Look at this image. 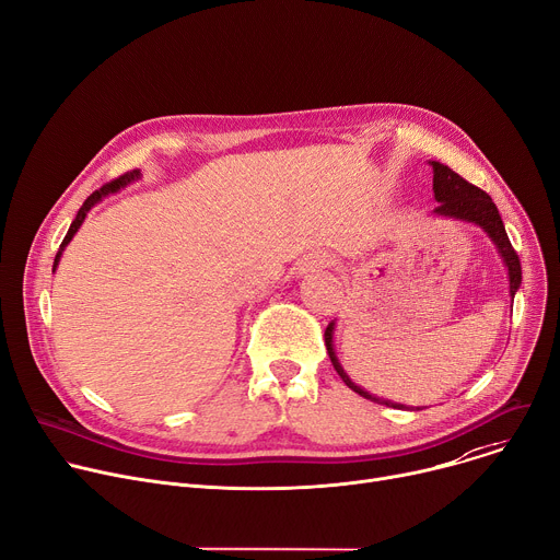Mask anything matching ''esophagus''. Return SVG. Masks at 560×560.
<instances>
[{"label":"esophagus","mask_w":560,"mask_h":560,"mask_svg":"<svg viewBox=\"0 0 560 560\" xmlns=\"http://www.w3.org/2000/svg\"><path fill=\"white\" fill-rule=\"evenodd\" d=\"M328 266H330V257L326 252L311 254V257H306V261H303V270H306V272H315V270H322V268H328Z\"/></svg>","instance_id":"esophagus-1"}]
</instances>
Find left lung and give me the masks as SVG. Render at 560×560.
Here are the masks:
<instances>
[{"label": "left lung", "mask_w": 560, "mask_h": 560, "mask_svg": "<svg viewBox=\"0 0 560 560\" xmlns=\"http://www.w3.org/2000/svg\"><path fill=\"white\" fill-rule=\"evenodd\" d=\"M433 165V194L438 200V208L433 210L438 217H448V219H457V221H467V223H476L480 225L487 236L493 241V245L498 247V254L502 257V264L506 266V272H510V294L514 301V294L521 288L523 281V270H521V259L516 249L510 243V236L504 232L502 219L498 214V208L493 206V200L487 191H482L480 187L467 183L463 176H457L451 167L442 165V163H431ZM332 330H335V322L328 324L326 328V350L330 354V362L335 366V371L339 373V377L343 380V384L348 388H352L354 393H360L362 397L377 401V404H386L393 406V409H404V404H395L390 399H382L375 397L373 393L364 390L362 386L354 384L346 371L341 369L335 348H332Z\"/></svg>", "instance_id": "left-lung-1"}]
</instances>
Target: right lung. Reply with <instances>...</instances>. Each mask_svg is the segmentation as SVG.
<instances>
[{
	"label": "right lung",
	"instance_id": "1",
	"mask_svg": "<svg viewBox=\"0 0 560 560\" xmlns=\"http://www.w3.org/2000/svg\"><path fill=\"white\" fill-rule=\"evenodd\" d=\"M140 178V172L138 170H133V172H127V174H122L120 178H116V180H112V183H107V185H103L100 189H95L84 202H82V208H80V212H78V217L73 219V223H71V228H69V232H67V236H65V241H62V245H60V249H58V254H56V261H54V272H56V268H58V264H60V257H62V249L69 245V241L73 238V234L80 230V225H82V221H84V217L89 214V210L95 206V202H100L103 200L105 196H109V194H116L118 189H122V187H127L129 183H133V180H138Z\"/></svg>",
	"mask_w": 560,
	"mask_h": 560
}]
</instances>
